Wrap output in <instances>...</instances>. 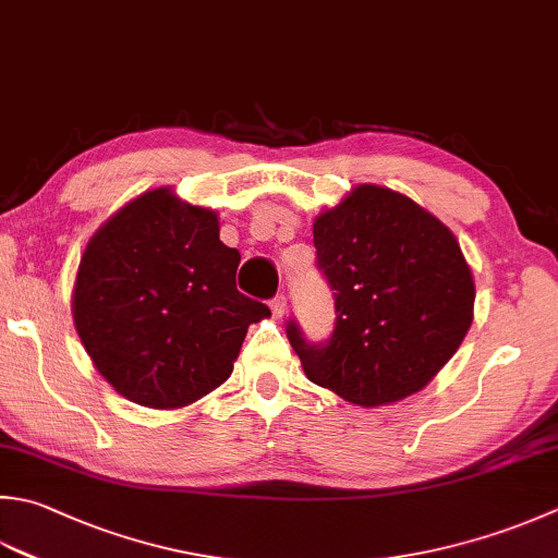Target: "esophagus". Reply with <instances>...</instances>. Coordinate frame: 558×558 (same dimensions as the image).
<instances>
[{"label":"esophagus","mask_w":558,"mask_h":558,"mask_svg":"<svg viewBox=\"0 0 558 558\" xmlns=\"http://www.w3.org/2000/svg\"><path fill=\"white\" fill-rule=\"evenodd\" d=\"M270 312H272V316H276V319H282V316H286V312H288L286 294H278V298L270 300Z\"/></svg>","instance_id":"esophagus-1"}]
</instances>
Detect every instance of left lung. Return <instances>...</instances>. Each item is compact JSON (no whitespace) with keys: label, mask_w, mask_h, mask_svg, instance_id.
<instances>
[{"label":"left lung","mask_w":558,"mask_h":558,"mask_svg":"<svg viewBox=\"0 0 558 558\" xmlns=\"http://www.w3.org/2000/svg\"><path fill=\"white\" fill-rule=\"evenodd\" d=\"M314 246L336 326L314 345L288 324L304 375L365 409L416 395L474 319V276L452 229L409 195L360 183L316 215Z\"/></svg>","instance_id":"obj_1"}]
</instances>
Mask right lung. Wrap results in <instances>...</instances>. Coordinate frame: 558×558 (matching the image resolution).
Listing matches in <instances>:
<instances>
[{
  "label": "right lung",
  "instance_id": "obj_1",
  "mask_svg": "<svg viewBox=\"0 0 558 558\" xmlns=\"http://www.w3.org/2000/svg\"><path fill=\"white\" fill-rule=\"evenodd\" d=\"M236 248L220 217L171 185L140 193L96 229L76 268L74 329L120 397L147 409L191 407L232 375L266 304L236 290Z\"/></svg>",
  "mask_w": 558,
  "mask_h": 558
}]
</instances>
